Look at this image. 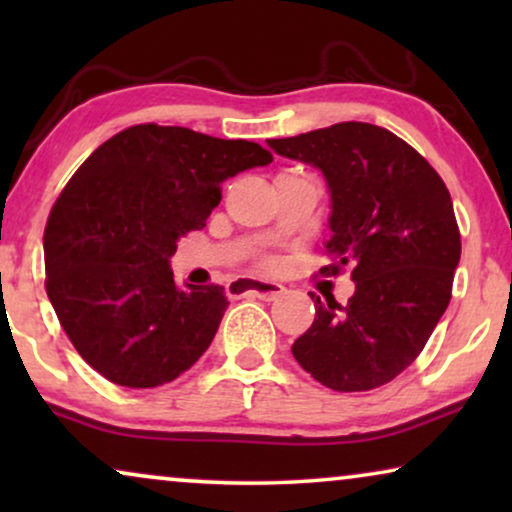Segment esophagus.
Here are the masks:
<instances>
[{
    "mask_svg": "<svg viewBox=\"0 0 512 512\" xmlns=\"http://www.w3.org/2000/svg\"><path fill=\"white\" fill-rule=\"evenodd\" d=\"M230 293L235 296H251L261 298V300H277L279 296H284V286L277 282H265V279H254V277H240L230 284Z\"/></svg>",
    "mask_w": 512,
    "mask_h": 512,
    "instance_id": "obj_1",
    "label": "esophagus"
}]
</instances>
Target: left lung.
I'll return each mask as SVG.
<instances>
[{"label": "left lung", "mask_w": 512, "mask_h": 512, "mask_svg": "<svg viewBox=\"0 0 512 512\" xmlns=\"http://www.w3.org/2000/svg\"><path fill=\"white\" fill-rule=\"evenodd\" d=\"M279 156L319 167L331 193V265L352 268L347 305L314 298V321L291 352L335 391H368L401 375L422 352L452 298L461 256L452 198L438 172L394 132L335 123L268 139Z\"/></svg>", "instance_id": "8db88e82"}]
</instances>
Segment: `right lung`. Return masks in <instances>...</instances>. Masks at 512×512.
Returning <instances> with one entry per match:
<instances>
[{
	"instance_id": "add662e5",
	"label": "right lung",
	"mask_w": 512,
	"mask_h": 512,
	"mask_svg": "<svg viewBox=\"0 0 512 512\" xmlns=\"http://www.w3.org/2000/svg\"><path fill=\"white\" fill-rule=\"evenodd\" d=\"M272 153L177 125H132L90 153L44 230L46 293L81 359L149 389L193 366L228 307L223 286L181 289L170 258L205 228L221 184Z\"/></svg>"
}]
</instances>
